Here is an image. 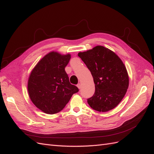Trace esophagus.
I'll return each instance as SVG.
<instances>
[{
    "label": "esophagus",
    "mask_w": 154,
    "mask_h": 154,
    "mask_svg": "<svg viewBox=\"0 0 154 154\" xmlns=\"http://www.w3.org/2000/svg\"><path fill=\"white\" fill-rule=\"evenodd\" d=\"M77 87L79 88L80 89V88H81V83H78V84H77Z\"/></svg>",
    "instance_id": "esophagus-1"
}]
</instances>
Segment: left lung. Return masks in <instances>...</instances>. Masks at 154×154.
I'll use <instances>...</instances> for the list:
<instances>
[{
  "label": "left lung",
  "instance_id": "obj_1",
  "mask_svg": "<svg viewBox=\"0 0 154 154\" xmlns=\"http://www.w3.org/2000/svg\"><path fill=\"white\" fill-rule=\"evenodd\" d=\"M78 56L90 70L95 84L94 95L87 99L89 106L100 112L116 108L125 95L129 83L122 60L102 46L79 52Z\"/></svg>",
  "mask_w": 154,
  "mask_h": 154
}]
</instances>
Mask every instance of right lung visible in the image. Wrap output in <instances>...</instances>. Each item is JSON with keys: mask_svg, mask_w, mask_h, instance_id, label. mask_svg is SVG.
<instances>
[{"mask_svg": "<svg viewBox=\"0 0 154 154\" xmlns=\"http://www.w3.org/2000/svg\"><path fill=\"white\" fill-rule=\"evenodd\" d=\"M70 59L69 54L49 52L31 71L27 83L29 95L34 105L45 113L60 112L79 91L69 83L65 71Z\"/></svg>", "mask_w": 154, "mask_h": 154, "instance_id": "right-lung-1", "label": "right lung"}]
</instances>
